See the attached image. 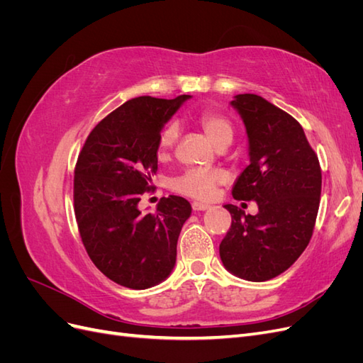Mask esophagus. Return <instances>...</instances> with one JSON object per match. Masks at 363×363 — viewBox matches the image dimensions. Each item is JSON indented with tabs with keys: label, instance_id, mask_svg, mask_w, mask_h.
I'll return each instance as SVG.
<instances>
[{
	"label": "esophagus",
	"instance_id": "obj_1",
	"mask_svg": "<svg viewBox=\"0 0 363 363\" xmlns=\"http://www.w3.org/2000/svg\"><path fill=\"white\" fill-rule=\"evenodd\" d=\"M208 207H211V206L206 204V203H201V201H195V203H192V208H194V211H196V212L207 211Z\"/></svg>",
	"mask_w": 363,
	"mask_h": 363
}]
</instances>
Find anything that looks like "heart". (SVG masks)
<instances>
[{
  "mask_svg": "<svg viewBox=\"0 0 363 363\" xmlns=\"http://www.w3.org/2000/svg\"><path fill=\"white\" fill-rule=\"evenodd\" d=\"M199 123L206 135L218 147L224 140L233 138V128L230 121L215 112H203L199 116ZM179 138V124L169 123L163 127L159 136V147L162 151L169 150ZM227 182V174L221 169H189L179 179L172 182V188L184 195L200 200H211L216 186Z\"/></svg>",
  "mask_w": 363,
  "mask_h": 363,
  "instance_id": "1",
  "label": "heart"
}]
</instances>
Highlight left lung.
I'll use <instances>...</instances> for the list:
<instances>
[{
	"instance_id": "1",
	"label": "left lung",
	"mask_w": 363,
	"mask_h": 363,
	"mask_svg": "<svg viewBox=\"0 0 363 363\" xmlns=\"http://www.w3.org/2000/svg\"><path fill=\"white\" fill-rule=\"evenodd\" d=\"M245 125L250 164L233 186V199L256 201L245 215L224 207L232 227L219 244L224 268L248 281L286 271L312 238L321 196V168L304 130L289 113L255 94L230 101Z\"/></svg>"
}]
</instances>
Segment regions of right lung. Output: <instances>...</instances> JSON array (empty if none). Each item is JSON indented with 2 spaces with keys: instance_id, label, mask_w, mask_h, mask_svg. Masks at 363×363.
Returning a JSON list of instances; mask_svg holds the SVG:
<instances>
[{
  "instance_id": "obj_1",
  "label": "right lung",
  "mask_w": 363,
  "mask_h": 363,
  "mask_svg": "<svg viewBox=\"0 0 363 363\" xmlns=\"http://www.w3.org/2000/svg\"><path fill=\"white\" fill-rule=\"evenodd\" d=\"M191 95L128 100L87 136L74 175V211L84 248L106 277L148 289L169 277L177 240L192 207L169 195L156 213L139 211L157 171L159 136Z\"/></svg>"
}]
</instances>
